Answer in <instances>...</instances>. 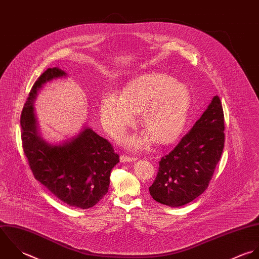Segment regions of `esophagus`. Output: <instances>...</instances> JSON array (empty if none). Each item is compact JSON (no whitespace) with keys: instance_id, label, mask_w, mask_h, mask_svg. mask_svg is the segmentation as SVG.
Instances as JSON below:
<instances>
[{"instance_id":"34e87169","label":"esophagus","mask_w":259,"mask_h":259,"mask_svg":"<svg viewBox=\"0 0 259 259\" xmlns=\"http://www.w3.org/2000/svg\"><path fill=\"white\" fill-rule=\"evenodd\" d=\"M120 162L121 163H131V162H135L137 161V158H134V157H127V156H124V155H121L120 158H119Z\"/></svg>"}]
</instances>
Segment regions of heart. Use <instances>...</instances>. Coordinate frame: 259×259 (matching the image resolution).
<instances>
[{"label": "heart", "instance_id": "obj_1", "mask_svg": "<svg viewBox=\"0 0 259 259\" xmlns=\"http://www.w3.org/2000/svg\"><path fill=\"white\" fill-rule=\"evenodd\" d=\"M192 106L188 87L164 73H149L127 83L121 95L107 93L102 97L100 116L104 127L113 135L123 133L141 114V124L147 133L125 140L130 149L150 144L169 145L184 133Z\"/></svg>", "mask_w": 259, "mask_h": 259}]
</instances>
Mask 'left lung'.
<instances>
[{
  "mask_svg": "<svg viewBox=\"0 0 259 259\" xmlns=\"http://www.w3.org/2000/svg\"><path fill=\"white\" fill-rule=\"evenodd\" d=\"M224 113L214 96L207 109L172 152L159 162V172L149 188L157 202L180 207L207 188L224 149Z\"/></svg>",
  "mask_w": 259,
  "mask_h": 259,
  "instance_id": "obj_1",
  "label": "left lung"
}]
</instances>
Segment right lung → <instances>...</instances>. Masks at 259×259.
<instances>
[{"instance_id":"1","label":"right lung","mask_w":259,"mask_h":259,"mask_svg":"<svg viewBox=\"0 0 259 259\" xmlns=\"http://www.w3.org/2000/svg\"><path fill=\"white\" fill-rule=\"evenodd\" d=\"M66 75L58 67L48 68L34 83L21 114L22 146L37 181L65 204L88 209L108 192L110 172L119 157L108 141L88 126L58 145L41 138L34 112L38 91Z\"/></svg>"}]
</instances>
